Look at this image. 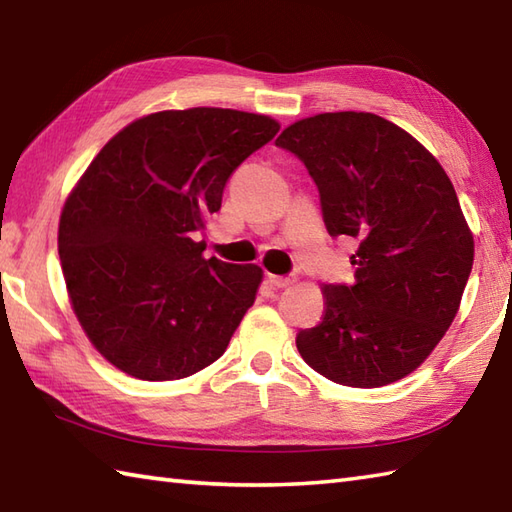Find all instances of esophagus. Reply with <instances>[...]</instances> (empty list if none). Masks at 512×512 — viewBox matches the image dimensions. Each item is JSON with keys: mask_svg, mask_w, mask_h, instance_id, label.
<instances>
[{"mask_svg": "<svg viewBox=\"0 0 512 512\" xmlns=\"http://www.w3.org/2000/svg\"><path fill=\"white\" fill-rule=\"evenodd\" d=\"M268 279H270V284L277 286V288H288L297 281L295 277H279V275H268Z\"/></svg>", "mask_w": 512, "mask_h": 512, "instance_id": "esophagus-1", "label": "esophagus"}]
</instances>
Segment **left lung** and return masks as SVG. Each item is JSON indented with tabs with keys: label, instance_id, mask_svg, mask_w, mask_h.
Instances as JSON below:
<instances>
[{
	"label": "left lung",
	"instance_id": "8db88e82",
	"mask_svg": "<svg viewBox=\"0 0 512 512\" xmlns=\"http://www.w3.org/2000/svg\"><path fill=\"white\" fill-rule=\"evenodd\" d=\"M275 145L317 184L332 237H354V284L323 288L325 314L297 334L314 372L383 387L424 363L449 330L473 268V235L440 162L405 129L369 112H328Z\"/></svg>",
	"mask_w": 512,
	"mask_h": 512
}]
</instances>
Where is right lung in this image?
<instances>
[{
    "instance_id": "obj_1",
    "label": "right lung",
    "mask_w": 512,
    "mask_h": 512,
    "mask_svg": "<svg viewBox=\"0 0 512 512\" xmlns=\"http://www.w3.org/2000/svg\"><path fill=\"white\" fill-rule=\"evenodd\" d=\"M279 132L262 114L167 110L121 129L65 200L59 257L92 345L140 380H178L217 361L262 268L204 259L193 233L226 180Z\"/></svg>"
}]
</instances>
